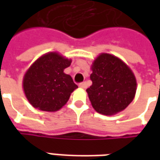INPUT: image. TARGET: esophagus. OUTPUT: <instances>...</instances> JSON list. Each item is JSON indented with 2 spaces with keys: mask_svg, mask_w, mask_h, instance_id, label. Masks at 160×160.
Wrapping results in <instances>:
<instances>
[{
  "mask_svg": "<svg viewBox=\"0 0 160 160\" xmlns=\"http://www.w3.org/2000/svg\"><path fill=\"white\" fill-rule=\"evenodd\" d=\"M79 87H80V88H83V89H85V88L87 87V83H86V82H81V83L79 84Z\"/></svg>",
  "mask_w": 160,
  "mask_h": 160,
  "instance_id": "1",
  "label": "esophagus"
}]
</instances>
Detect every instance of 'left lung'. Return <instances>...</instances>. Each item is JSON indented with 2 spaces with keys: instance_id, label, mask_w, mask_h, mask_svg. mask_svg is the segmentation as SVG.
Listing matches in <instances>:
<instances>
[{
  "instance_id": "obj_1",
  "label": "left lung",
  "mask_w": 160,
  "mask_h": 160,
  "mask_svg": "<svg viewBox=\"0 0 160 160\" xmlns=\"http://www.w3.org/2000/svg\"><path fill=\"white\" fill-rule=\"evenodd\" d=\"M87 88L94 110L103 115L117 114L133 101L136 92V80L125 63L110 54H101L92 66Z\"/></svg>"
}]
</instances>
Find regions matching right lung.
<instances>
[{"instance_id": "1", "label": "right lung", "mask_w": 160, "mask_h": 160, "mask_svg": "<svg viewBox=\"0 0 160 160\" xmlns=\"http://www.w3.org/2000/svg\"><path fill=\"white\" fill-rule=\"evenodd\" d=\"M71 60L57 53H48L37 60L24 76L23 88L34 108L43 111L60 110L78 86L63 73Z\"/></svg>"}]
</instances>
